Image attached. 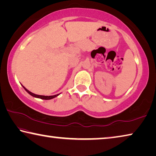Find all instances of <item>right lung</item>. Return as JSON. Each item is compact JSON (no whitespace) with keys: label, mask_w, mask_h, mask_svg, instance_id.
<instances>
[{"label":"right lung","mask_w":156,"mask_h":156,"mask_svg":"<svg viewBox=\"0 0 156 156\" xmlns=\"http://www.w3.org/2000/svg\"><path fill=\"white\" fill-rule=\"evenodd\" d=\"M23 88H24L25 89V91H27L29 94H30L31 96H32L35 97V98H41V99H43V100H50V99H52V98H54L56 97V96H58L59 95V94H56V95H54V96H41V95H37V94H33L32 92H31V91H30L29 90H27V89H26L25 87H23Z\"/></svg>","instance_id":"obj_1"}]
</instances>
